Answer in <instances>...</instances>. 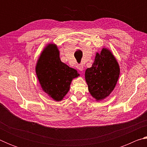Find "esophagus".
Wrapping results in <instances>:
<instances>
[{"label": "esophagus", "instance_id": "esophagus-1", "mask_svg": "<svg viewBox=\"0 0 147 147\" xmlns=\"http://www.w3.org/2000/svg\"><path fill=\"white\" fill-rule=\"evenodd\" d=\"M76 67L79 71H83V70H84V65L82 64H78V65L76 66Z\"/></svg>", "mask_w": 147, "mask_h": 147}]
</instances>
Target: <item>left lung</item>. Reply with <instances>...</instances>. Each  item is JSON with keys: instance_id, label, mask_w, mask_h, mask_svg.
<instances>
[{"instance_id": "obj_1", "label": "left lung", "mask_w": 147, "mask_h": 147, "mask_svg": "<svg viewBox=\"0 0 147 147\" xmlns=\"http://www.w3.org/2000/svg\"><path fill=\"white\" fill-rule=\"evenodd\" d=\"M120 67L112 53L103 48L96 53L94 63L85 72V79L88 90L96 101L108 96L117 82Z\"/></svg>"}]
</instances>
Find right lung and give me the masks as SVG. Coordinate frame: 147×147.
I'll use <instances>...</instances> for the list:
<instances>
[{
    "instance_id": "obj_1",
    "label": "right lung",
    "mask_w": 147,
    "mask_h": 147,
    "mask_svg": "<svg viewBox=\"0 0 147 147\" xmlns=\"http://www.w3.org/2000/svg\"><path fill=\"white\" fill-rule=\"evenodd\" d=\"M36 73L43 91L55 101H61L68 93L73 79L80 74L61 62L56 45L45 47L36 65Z\"/></svg>"
}]
</instances>
